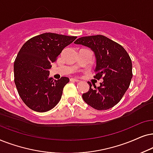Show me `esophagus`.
Listing matches in <instances>:
<instances>
[{"instance_id": "obj_1", "label": "esophagus", "mask_w": 153, "mask_h": 153, "mask_svg": "<svg viewBox=\"0 0 153 153\" xmlns=\"http://www.w3.org/2000/svg\"><path fill=\"white\" fill-rule=\"evenodd\" d=\"M71 81H74V82H79L80 80H78V79H76V78H71L70 79Z\"/></svg>"}]
</instances>
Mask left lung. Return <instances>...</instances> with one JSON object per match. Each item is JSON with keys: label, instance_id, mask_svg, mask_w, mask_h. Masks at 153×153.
Segmentation results:
<instances>
[{"label": "left lung", "instance_id": "obj_1", "mask_svg": "<svg viewBox=\"0 0 153 153\" xmlns=\"http://www.w3.org/2000/svg\"><path fill=\"white\" fill-rule=\"evenodd\" d=\"M75 44L82 45L93 51L96 59L94 78L103 79L100 86L89 82V89L83 94L85 102L102 111L113 107L121 100L132 78V64L129 54L120 44L102 35L85 36Z\"/></svg>", "mask_w": 153, "mask_h": 153}]
</instances>
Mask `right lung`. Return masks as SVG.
<instances>
[{"mask_svg": "<svg viewBox=\"0 0 153 153\" xmlns=\"http://www.w3.org/2000/svg\"><path fill=\"white\" fill-rule=\"evenodd\" d=\"M76 36L45 33L27 40L14 63L15 83L22 100L33 111L43 113L57 105L67 77L50 78L51 64Z\"/></svg>", "mask_w": 153, "mask_h": 153, "instance_id": "add662e5", "label": "right lung"}]
</instances>
